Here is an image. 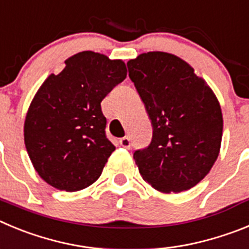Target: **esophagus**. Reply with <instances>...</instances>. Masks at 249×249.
Here are the masks:
<instances>
[{
    "instance_id": "obj_1",
    "label": "esophagus",
    "mask_w": 249,
    "mask_h": 249,
    "mask_svg": "<svg viewBox=\"0 0 249 249\" xmlns=\"http://www.w3.org/2000/svg\"><path fill=\"white\" fill-rule=\"evenodd\" d=\"M120 145H122L124 149H130V146H131V142H130V139L127 138V136H125V138H122L120 139Z\"/></svg>"
}]
</instances>
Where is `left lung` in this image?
Returning <instances> with one entry per match:
<instances>
[{"label":"left lung","instance_id":"obj_1","mask_svg":"<svg viewBox=\"0 0 249 249\" xmlns=\"http://www.w3.org/2000/svg\"><path fill=\"white\" fill-rule=\"evenodd\" d=\"M127 68L152 125L151 144L134 152L140 175L163 194L191 189L221 149L223 118L216 94L171 53H142Z\"/></svg>","mask_w":249,"mask_h":249}]
</instances>
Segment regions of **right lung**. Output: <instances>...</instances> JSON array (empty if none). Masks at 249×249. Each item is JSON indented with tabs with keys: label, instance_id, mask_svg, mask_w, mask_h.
I'll return each instance as SVG.
<instances>
[{
	"label": "right lung",
	"instance_id": "add662e5",
	"mask_svg": "<svg viewBox=\"0 0 249 249\" xmlns=\"http://www.w3.org/2000/svg\"><path fill=\"white\" fill-rule=\"evenodd\" d=\"M48 75L24 120V145L37 174L60 191L86 189L99 178L115 146L105 136L100 103L126 78L122 59L84 51Z\"/></svg>",
	"mask_w": 249,
	"mask_h": 249
}]
</instances>
